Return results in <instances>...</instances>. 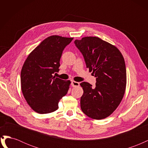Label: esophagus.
<instances>
[{
    "label": "esophagus",
    "instance_id": "1",
    "mask_svg": "<svg viewBox=\"0 0 148 148\" xmlns=\"http://www.w3.org/2000/svg\"><path fill=\"white\" fill-rule=\"evenodd\" d=\"M71 86H72L73 87L79 86V83L78 82H77L72 81V82H71Z\"/></svg>",
    "mask_w": 148,
    "mask_h": 148
}]
</instances>
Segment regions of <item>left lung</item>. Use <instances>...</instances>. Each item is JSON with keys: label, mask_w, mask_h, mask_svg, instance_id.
<instances>
[{"label": "left lung", "mask_w": 148, "mask_h": 148, "mask_svg": "<svg viewBox=\"0 0 148 148\" xmlns=\"http://www.w3.org/2000/svg\"><path fill=\"white\" fill-rule=\"evenodd\" d=\"M74 42L89 72L96 78L95 87L87 82L80 83L84 91L81 109L91 119H105L117 108L125 94L127 73L123 57L115 46L97 37H84Z\"/></svg>", "instance_id": "left-lung-1"}]
</instances>
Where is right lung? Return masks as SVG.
<instances>
[{"label": "right lung", "instance_id": "1", "mask_svg": "<svg viewBox=\"0 0 148 148\" xmlns=\"http://www.w3.org/2000/svg\"><path fill=\"white\" fill-rule=\"evenodd\" d=\"M73 38L51 36L31 52L21 71V88L25 99L33 110L44 114L59 108V102L66 95L70 80L56 78L65 47Z\"/></svg>", "mask_w": 148, "mask_h": 148}]
</instances>
